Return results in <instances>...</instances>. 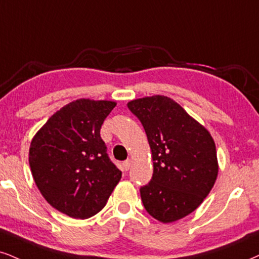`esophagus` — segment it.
<instances>
[{
	"instance_id": "obj_1",
	"label": "esophagus",
	"mask_w": 259,
	"mask_h": 259,
	"mask_svg": "<svg viewBox=\"0 0 259 259\" xmlns=\"http://www.w3.org/2000/svg\"><path fill=\"white\" fill-rule=\"evenodd\" d=\"M131 163H132V162H131V159H127V161H124L122 163V170L123 171L128 170V169L131 168Z\"/></svg>"
}]
</instances>
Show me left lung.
Wrapping results in <instances>:
<instances>
[{
    "label": "left lung",
    "mask_w": 259,
    "mask_h": 259,
    "mask_svg": "<svg viewBox=\"0 0 259 259\" xmlns=\"http://www.w3.org/2000/svg\"><path fill=\"white\" fill-rule=\"evenodd\" d=\"M144 127L154 174L140 188L145 210L170 223L193 212L215 185L216 146L203 124L167 96L155 95L127 103Z\"/></svg>",
    "instance_id": "8db88e82"
}]
</instances>
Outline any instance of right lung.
<instances>
[{
  "label": "right lung",
  "mask_w": 259,
  "mask_h": 259,
  "mask_svg": "<svg viewBox=\"0 0 259 259\" xmlns=\"http://www.w3.org/2000/svg\"><path fill=\"white\" fill-rule=\"evenodd\" d=\"M116 102L80 98L49 117L32 138L28 162L38 190L60 212L89 219L105 206L121 171L100 131Z\"/></svg>",
  "instance_id": "obj_1"
}]
</instances>
